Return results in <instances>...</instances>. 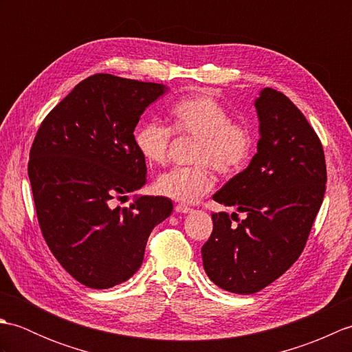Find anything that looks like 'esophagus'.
<instances>
[{"label":"esophagus","instance_id":"esophagus-1","mask_svg":"<svg viewBox=\"0 0 352 352\" xmlns=\"http://www.w3.org/2000/svg\"><path fill=\"white\" fill-rule=\"evenodd\" d=\"M175 212L177 213H190L192 208L188 207V206H184V204H177L175 206Z\"/></svg>","mask_w":352,"mask_h":352}]
</instances>
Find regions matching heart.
Returning a JSON list of instances; mask_svg holds the SVG:
<instances>
[{
  "mask_svg": "<svg viewBox=\"0 0 352 352\" xmlns=\"http://www.w3.org/2000/svg\"><path fill=\"white\" fill-rule=\"evenodd\" d=\"M174 130L199 139L195 168H177L164 172L155 182L159 195L178 203L192 204L213 188L212 166L222 175H231L248 163L252 134L248 126L231 122L222 104L208 94L183 98L170 110ZM172 131L157 121H146L134 133V144L144 159L153 164L168 162Z\"/></svg>",
  "mask_w": 352,
  "mask_h": 352,
  "instance_id": "1",
  "label": "heart"
}]
</instances>
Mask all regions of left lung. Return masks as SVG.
<instances>
[{
  "label": "left lung",
  "instance_id": "left-lung-1",
  "mask_svg": "<svg viewBox=\"0 0 352 352\" xmlns=\"http://www.w3.org/2000/svg\"><path fill=\"white\" fill-rule=\"evenodd\" d=\"M254 107L257 153L213 195L246 218L231 226L226 212L213 213V233L201 248L208 278L239 295L256 294L295 263L327 183L322 144L300 109L271 87L260 91Z\"/></svg>",
  "mask_w": 352,
  "mask_h": 352
}]
</instances>
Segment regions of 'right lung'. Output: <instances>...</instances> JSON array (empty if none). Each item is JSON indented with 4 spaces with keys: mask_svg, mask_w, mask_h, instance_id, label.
I'll list each match as a JSON object with an SVG mask.
<instances>
[{
    "mask_svg": "<svg viewBox=\"0 0 352 352\" xmlns=\"http://www.w3.org/2000/svg\"><path fill=\"white\" fill-rule=\"evenodd\" d=\"M168 92L159 83L95 74L43 119L30 151L37 221L68 274L91 289L126 281L144 261L148 237L172 213L164 197L136 195L146 183L134 129L145 109Z\"/></svg>",
    "mask_w": 352,
    "mask_h": 352,
    "instance_id": "add662e5",
    "label": "right lung"
}]
</instances>
